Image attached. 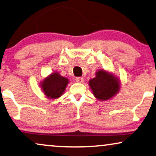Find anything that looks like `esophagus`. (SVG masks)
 Listing matches in <instances>:
<instances>
[{
	"label": "esophagus",
	"instance_id": "34e87169",
	"mask_svg": "<svg viewBox=\"0 0 156 156\" xmlns=\"http://www.w3.org/2000/svg\"><path fill=\"white\" fill-rule=\"evenodd\" d=\"M76 81L77 83H82L83 82V78L82 77H77V78H76Z\"/></svg>",
	"mask_w": 156,
	"mask_h": 156
}]
</instances>
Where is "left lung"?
I'll return each instance as SVG.
<instances>
[{
    "label": "left lung",
    "instance_id": "obj_1",
    "mask_svg": "<svg viewBox=\"0 0 156 156\" xmlns=\"http://www.w3.org/2000/svg\"><path fill=\"white\" fill-rule=\"evenodd\" d=\"M95 98L100 101L111 99L119 92L120 81L117 76L103 69L95 73V77L88 82Z\"/></svg>",
    "mask_w": 156,
    "mask_h": 156
}]
</instances>
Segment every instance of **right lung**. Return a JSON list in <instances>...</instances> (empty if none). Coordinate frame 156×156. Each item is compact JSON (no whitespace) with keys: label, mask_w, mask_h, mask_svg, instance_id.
<instances>
[{"label":"right lung","mask_w":156,"mask_h":156,"mask_svg":"<svg viewBox=\"0 0 156 156\" xmlns=\"http://www.w3.org/2000/svg\"><path fill=\"white\" fill-rule=\"evenodd\" d=\"M68 83L67 78L61 76L58 72H53L41 81L40 86L47 98L57 99L63 94Z\"/></svg>","instance_id":"obj_1"}]
</instances>
